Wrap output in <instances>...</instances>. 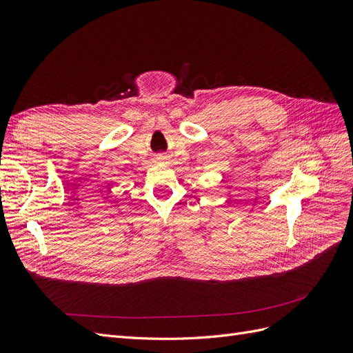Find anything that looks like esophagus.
Instances as JSON below:
<instances>
[{
    "label": "esophagus",
    "mask_w": 353,
    "mask_h": 353,
    "mask_svg": "<svg viewBox=\"0 0 353 353\" xmlns=\"http://www.w3.org/2000/svg\"><path fill=\"white\" fill-rule=\"evenodd\" d=\"M157 160H159V162H165V160H166V156H163V154H159Z\"/></svg>",
    "instance_id": "esophagus-1"
}]
</instances>
